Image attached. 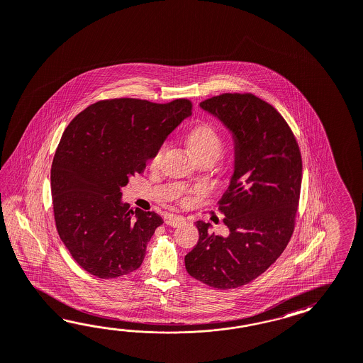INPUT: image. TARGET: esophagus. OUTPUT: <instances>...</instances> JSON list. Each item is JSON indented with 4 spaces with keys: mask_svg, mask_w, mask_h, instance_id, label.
<instances>
[{
    "mask_svg": "<svg viewBox=\"0 0 363 363\" xmlns=\"http://www.w3.org/2000/svg\"><path fill=\"white\" fill-rule=\"evenodd\" d=\"M165 223H167V225H170V227H179L181 224H184L185 223V219L182 218V216H174V215H169L168 218L165 219Z\"/></svg>",
    "mask_w": 363,
    "mask_h": 363,
    "instance_id": "esophagus-1",
    "label": "esophagus"
}]
</instances>
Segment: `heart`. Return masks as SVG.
Instances as JSON below:
<instances>
[{
	"label": "heart",
	"instance_id": "obj_1",
	"mask_svg": "<svg viewBox=\"0 0 363 363\" xmlns=\"http://www.w3.org/2000/svg\"><path fill=\"white\" fill-rule=\"evenodd\" d=\"M185 143L187 150L191 153L195 161L208 160L213 162L220 153L223 147L221 133L213 127V124L199 123L191 127L185 135ZM164 145L159 147L150 156V168L159 167L161 157L164 155Z\"/></svg>",
	"mask_w": 363,
	"mask_h": 363
}]
</instances>
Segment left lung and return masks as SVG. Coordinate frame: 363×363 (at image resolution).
<instances>
[{"mask_svg": "<svg viewBox=\"0 0 363 363\" xmlns=\"http://www.w3.org/2000/svg\"><path fill=\"white\" fill-rule=\"evenodd\" d=\"M199 106L235 140V170L219 210L227 238L196 221L199 240L185 256L187 273L213 289H236L265 273L291 239L301 187V156L290 125L250 93H224Z\"/></svg>", "mask_w": 363, "mask_h": 363, "instance_id": "8db88e82", "label": "left lung"}]
</instances>
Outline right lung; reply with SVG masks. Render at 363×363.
Returning a JSON list of instances; mask_svg holds the SVG:
<instances>
[{"instance_id":"right-lung-1","label":"right lung","mask_w":363,"mask_h":363,"mask_svg":"<svg viewBox=\"0 0 363 363\" xmlns=\"http://www.w3.org/2000/svg\"><path fill=\"white\" fill-rule=\"evenodd\" d=\"M191 107L185 98L169 104L114 98L86 107L65 128L51 168L53 215L64 245L90 274L108 279L142 265L164 220L153 211L130 210L121 189L144 172Z\"/></svg>"}]
</instances>
